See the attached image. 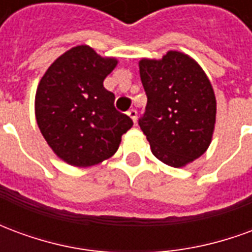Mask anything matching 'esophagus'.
<instances>
[{"mask_svg":"<svg viewBox=\"0 0 252 252\" xmlns=\"http://www.w3.org/2000/svg\"><path fill=\"white\" fill-rule=\"evenodd\" d=\"M128 116L131 117L132 121H133V123H136V119H137V112H136V109L128 110Z\"/></svg>","mask_w":252,"mask_h":252,"instance_id":"34e87169","label":"esophagus"}]
</instances>
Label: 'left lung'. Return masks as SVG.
Returning a JSON list of instances; mask_svg holds the SVG:
<instances>
[{
    "label": "left lung",
    "mask_w": 252,
    "mask_h": 252,
    "mask_svg": "<svg viewBox=\"0 0 252 252\" xmlns=\"http://www.w3.org/2000/svg\"><path fill=\"white\" fill-rule=\"evenodd\" d=\"M147 105L139 126L153 154L171 167L200 158L216 123V98L209 79L185 54L169 51L160 61L139 62Z\"/></svg>",
    "instance_id": "8db88e82"
}]
</instances>
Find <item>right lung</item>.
<instances>
[{"instance_id": "1", "label": "right lung", "mask_w": 252, "mask_h": 252, "mask_svg": "<svg viewBox=\"0 0 252 252\" xmlns=\"http://www.w3.org/2000/svg\"><path fill=\"white\" fill-rule=\"evenodd\" d=\"M117 64L89 46L64 52L37 86L35 110L41 135L52 151L77 167L93 166L117 151L133 121L115 108L104 79Z\"/></svg>"}]
</instances>
